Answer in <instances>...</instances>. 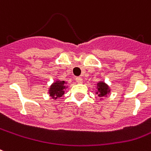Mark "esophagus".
Wrapping results in <instances>:
<instances>
[{"label":"esophagus","mask_w":151,"mask_h":151,"mask_svg":"<svg viewBox=\"0 0 151 151\" xmlns=\"http://www.w3.org/2000/svg\"><path fill=\"white\" fill-rule=\"evenodd\" d=\"M76 81H77V83L78 84H81L83 82V81H82V78H80V77H78V78H76Z\"/></svg>","instance_id":"esophagus-1"}]
</instances>
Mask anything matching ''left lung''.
I'll return each mask as SVG.
<instances>
[{
    "mask_svg": "<svg viewBox=\"0 0 151 151\" xmlns=\"http://www.w3.org/2000/svg\"><path fill=\"white\" fill-rule=\"evenodd\" d=\"M110 88L109 86L106 83H104V81H100L97 83V91L96 92V94H98L100 97L103 96H107L108 94L110 93Z\"/></svg>",
    "mask_w": 151,
    "mask_h": 151,
    "instance_id": "1",
    "label": "left lung"
}]
</instances>
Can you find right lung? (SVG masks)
Masks as SVG:
<instances>
[{"instance_id": "1", "label": "right lung", "mask_w": 151, "mask_h": 151, "mask_svg": "<svg viewBox=\"0 0 151 151\" xmlns=\"http://www.w3.org/2000/svg\"><path fill=\"white\" fill-rule=\"evenodd\" d=\"M65 84H66V82H65V81H55V82L52 83V85L49 88V94H50V96L53 99H55V100H56L58 97H61L64 94V93H65L64 89L67 88L65 86Z\"/></svg>"}]
</instances>
